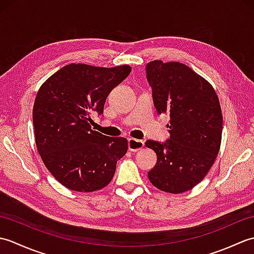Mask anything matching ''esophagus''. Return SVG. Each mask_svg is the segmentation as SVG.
Segmentation results:
<instances>
[{
  "label": "esophagus",
  "mask_w": 254,
  "mask_h": 254,
  "mask_svg": "<svg viewBox=\"0 0 254 254\" xmlns=\"http://www.w3.org/2000/svg\"><path fill=\"white\" fill-rule=\"evenodd\" d=\"M127 146H128V149H130L131 152H137V150L142 149L144 147V142L141 141V139L128 138Z\"/></svg>",
  "instance_id": "obj_1"
}]
</instances>
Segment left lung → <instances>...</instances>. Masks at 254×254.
Returning <instances> with one entry per match:
<instances>
[{
    "mask_svg": "<svg viewBox=\"0 0 254 254\" xmlns=\"http://www.w3.org/2000/svg\"><path fill=\"white\" fill-rule=\"evenodd\" d=\"M146 78L156 110L170 117V138L145 143L157 155L148 179L161 191H189L204 179L219 152L223 115L218 97L206 79L180 62H149Z\"/></svg>",
    "mask_w": 254,
    "mask_h": 254,
    "instance_id": "obj_1",
    "label": "left lung"
}]
</instances>
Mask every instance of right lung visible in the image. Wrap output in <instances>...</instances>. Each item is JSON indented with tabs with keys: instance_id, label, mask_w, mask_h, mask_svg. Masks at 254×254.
Wrapping results in <instances>:
<instances>
[{
	"instance_id": "add662e5",
	"label": "right lung",
	"mask_w": 254,
	"mask_h": 254,
	"mask_svg": "<svg viewBox=\"0 0 254 254\" xmlns=\"http://www.w3.org/2000/svg\"><path fill=\"white\" fill-rule=\"evenodd\" d=\"M131 69L128 65L108 68L72 63L38 91L32 110L38 153L51 175L69 190H100L126 155L127 138L94 131L89 116L104 112L108 95Z\"/></svg>"
}]
</instances>
